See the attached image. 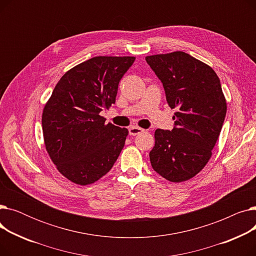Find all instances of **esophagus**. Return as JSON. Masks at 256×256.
Listing matches in <instances>:
<instances>
[{"label":"esophagus","instance_id":"34e87169","mask_svg":"<svg viewBox=\"0 0 256 256\" xmlns=\"http://www.w3.org/2000/svg\"><path fill=\"white\" fill-rule=\"evenodd\" d=\"M144 130L141 128H138V126H130L128 128V134L130 136H136V135H139V134L143 132Z\"/></svg>","mask_w":256,"mask_h":256}]
</instances>
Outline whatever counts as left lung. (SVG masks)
<instances>
[{
  "label": "left lung",
  "mask_w": 256,
  "mask_h": 256,
  "mask_svg": "<svg viewBox=\"0 0 256 256\" xmlns=\"http://www.w3.org/2000/svg\"><path fill=\"white\" fill-rule=\"evenodd\" d=\"M174 113L172 130L158 128L150 152L154 170L180 182L194 178L212 156L226 115L220 80L212 67L184 52L147 56Z\"/></svg>",
  "instance_id": "left-lung-1"
}]
</instances>
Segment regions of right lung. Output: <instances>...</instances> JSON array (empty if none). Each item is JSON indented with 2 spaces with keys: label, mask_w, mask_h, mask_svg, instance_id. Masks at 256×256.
<instances>
[{
  "label": "right lung",
  "mask_w": 256,
  "mask_h": 256,
  "mask_svg": "<svg viewBox=\"0 0 256 256\" xmlns=\"http://www.w3.org/2000/svg\"><path fill=\"white\" fill-rule=\"evenodd\" d=\"M135 57H93L67 72L42 113L46 152L59 172L90 184L111 170L128 130L104 124L100 113L115 104L118 84Z\"/></svg>",
  "instance_id": "obj_1"
}]
</instances>
